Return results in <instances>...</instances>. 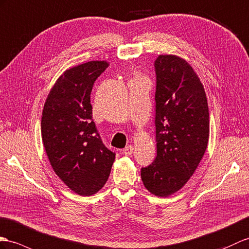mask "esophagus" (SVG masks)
I'll return each mask as SVG.
<instances>
[{
    "label": "esophagus",
    "mask_w": 249,
    "mask_h": 249,
    "mask_svg": "<svg viewBox=\"0 0 249 249\" xmlns=\"http://www.w3.org/2000/svg\"><path fill=\"white\" fill-rule=\"evenodd\" d=\"M133 151H134V148H133L132 145H126V147L123 150V153L125 155H132Z\"/></svg>",
    "instance_id": "34e87169"
}]
</instances>
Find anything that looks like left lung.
<instances>
[{
	"instance_id": "obj_1",
	"label": "left lung",
	"mask_w": 249,
	"mask_h": 249,
	"mask_svg": "<svg viewBox=\"0 0 249 249\" xmlns=\"http://www.w3.org/2000/svg\"><path fill=\"white\" fill-rule=\"evenodd\" d=\"M154 68L157 155L141 175L152 195L166 197L183 188L204 156L209 110L203 84L184 59L160 54Z\"/></svg>"
}]
</instances>
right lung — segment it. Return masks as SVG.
Segmentation results:
<instances>
[{
    "label": "right lung",
    "mask_w": 249,
    "mask_h": 249,
    "mask_svg": "<svg viewBox=\"0 0 249 249\" xmlns=\"http://www.w3.org/2000/svg\"><path fill=\"white\" fill-rule=\"evenodd\" d=\"M107 66V61H89L65 71L42 112V141L48 160L60 179L79 196L99 191L115 160V153L97 131L90 105L94 83Z\"/></svg>",
    "instance_id": "add662e5"
}]
</instances>
